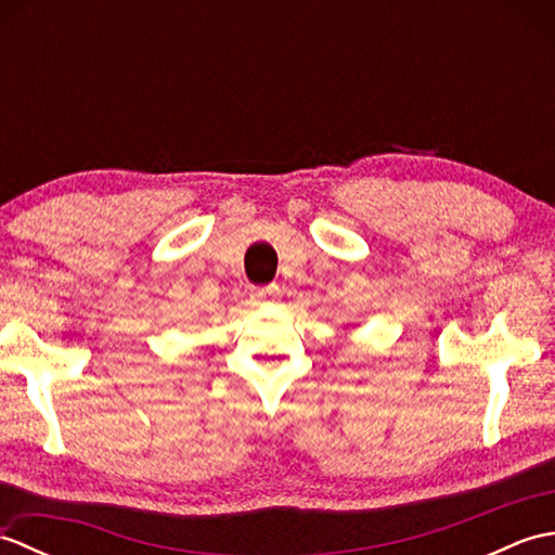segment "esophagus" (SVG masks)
I'll list each match as a JSON object with an SVG mask.
<instances>
[{
	"label": "esophagus",
	"instance_id": "esophagus-1",
	"mask_svg": "<svg viewBox=\"0 0 555 555\" xmlns=\"http://www.w3.org/2000/svg\"><path fill=\"white\" fill-rule=\"evenodd\" d=\"M253 296H255L257 300H276V298L281 296V288H279L276 284L264 286V288H255Z\"/></svg>",
	"mask_w": 555,
	"mask_h": 555
}]
</instances>
